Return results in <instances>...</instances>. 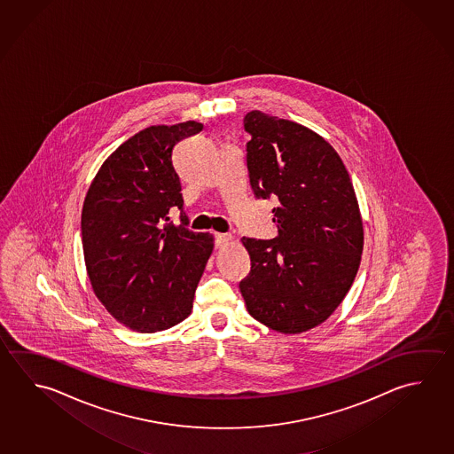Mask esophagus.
I'll return each mask as SVG.
<instances>
[{
    "label": "esophagus",
    "mask_w": 454,
    "mask_h": 454,
    "mask_svg": "<svg viewBox=\"0 0 454 454\" xmlns=\"http://www.w3.org/2000/svg\"><path fill=\"white\" fill-rule=\"evenodd\" d=\"M214 238H215V247H218V248L226 246L231 240L230 234H223V232H215Z\"/></svg>",
    "instance_id": "esophagus-1"
}]
</instances>
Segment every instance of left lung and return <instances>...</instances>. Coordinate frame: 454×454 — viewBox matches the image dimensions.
Listing matches in <instances>:
<instances>
[{
  "mask_svg": "<svg viewBox=\"0 0 454 454\" xmlns=\"http://www.w3.org/2000/svg\"><path fill=\"white\" fill-rule=\"evenodd\" d=\"M247 170L256 200L276 198L274 239L244 238L250 272L239 288L247 310L280 333L330 317L349 292L364 248L354 186L322 137L292 121L247 113Z\"/></svg>",
  "mask_w": 454,
  "mask_h": 454,
  "instance_id": "1",
  "label": "left lung"
}]
</instances>
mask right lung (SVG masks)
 Wrapping results in <instances>:
<instances>
[{
  "label": "right lung",
  "mask_w": 454,
  "mask_h": 454,
  "mask_svg": "<svg viewBox=\"0 0 454 454\" xmlns=\"http://www.w3.org/2000/svg\"><path fill=\"white\" fill-rule=\"evenodd\" d=\"M202 124L152 126L121 145L98 170L81 215L84 262L97 298L121 324L152 333L192 314L214 248L188 228L174 153ZM178 209L181 223L169 214Z\"/></svg>",
  "instance_id": "obj_1"
}]
</instances>
